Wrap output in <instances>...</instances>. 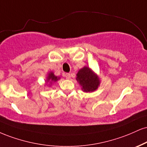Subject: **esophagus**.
<instances>
[{
  "label": "esophagus",
  "instance_id": "esophagus-1",
  "mask_svg": "<svg viewBox=\"0 0 147 147\" xmlns=\"http://www.w3.org/2000/svg\"><path fill=\"white\" fill-rule=\"evenodd\" d=\"M63 77H66V79H70V74H69V73L63 74Z\"/></svg>",
  "mask_w": 147,
  "mask_h": 147
}]
</instances>
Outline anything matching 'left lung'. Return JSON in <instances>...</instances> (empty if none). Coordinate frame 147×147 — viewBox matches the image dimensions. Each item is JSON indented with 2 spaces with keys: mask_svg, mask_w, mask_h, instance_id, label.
Here are the masks:
<instances>
[{
  "mask_svg": "<svg viewBox=\"0 0 147 147\" xmlns=\"http://www.w3.org/2000/svg\"><path fill=\"white\" fill-rule=\"evenodd\" d=\"M76 79L81 85L82 90L86 92L95 91L100 85L99 77L88 66L79 70Z\"/></svg>",
  "mask_w": 147,
  "mask_h": 147,
  "instance_id": "8db88e82",
  "label": "left lung"
}]
</instances>
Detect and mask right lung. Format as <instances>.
Wrapping results in <instances>:
<instances>
[{"mask_svg": "<svg viewBox=\"0 0 147 147\" xmlns=\"http://www.w3.org/2000/svg\"><path fill=\"white\" fill-rule=\"evenodd\" d=\"M60 78L59 77H57L54 75L53 72H50L48 74V77L47 79V83H49V84H52V83L55 82V81L59 80Z\"/></svg>", "mask_w": 147, "mask_h": 147, "instance_id": "obj_1", "label": "right lung"}]
</instances>
